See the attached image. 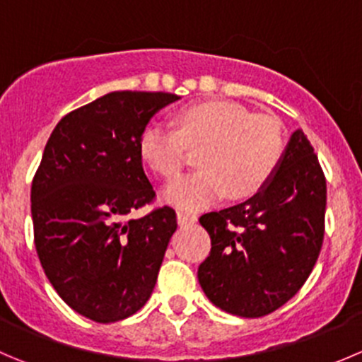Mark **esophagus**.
<instances>
[{"label": "esophagus", "instance_id": "obj_1", "mask_svg": "<svg viewBox=\"0 0 362 362\" xmlns=\"http://www.w3.org/2000/svg\"><path fill=\"white\" fill-rule=\"evenodd\" d=\"M177 221H178V224H180V226H185V224L196 223V216H194V214L182 212V210H178V212H177Z\"/></svg>", "mask_w": 362, "mask_h": 362}]
</instances>
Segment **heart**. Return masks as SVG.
<instances>
[{
  "label": "heart",
  "mask_w": 362,
  "mask_h": 362,
  "mask_svg": "<svg viewBox=\"0 0 362 362\" xmlns=\"http://www.w3.org/2000/svg\"><path fill=\"white\" fill-rule=\"evenodd\" d=\"M189 146H203L202 170L182 175L163 189V199L177 209L202 210L226 192L245 199L259 191L281 160L285 139L278 118L252 115L228 100L189 106L178 115V131L153 122L139 143L143 160L164 178L184 168Z\"/></svg>",
  "instance_id": "obj_1"
}]
</instances>
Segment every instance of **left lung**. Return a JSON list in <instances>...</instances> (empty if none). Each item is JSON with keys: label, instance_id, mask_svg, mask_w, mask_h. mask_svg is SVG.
Instances as JSON below:
<instances>
[{"label": "left lung", "instance_id": "left-lung-1", "mask_svg": "<svg viewBox=\"0 0 362 362\" xmlns=\"http://www.w3.org/2000/svg\"><path fill=\"white\" fill-rule=\"evenodd\" d=\"M325 202L324 171L297 129L274 175L252 198L199 217L212 242L198 267L210 303L244 318L265 317L288 303L320 255Z\"/></svg>", "mask_w": 362, "mask_h": 362}]
</instances>
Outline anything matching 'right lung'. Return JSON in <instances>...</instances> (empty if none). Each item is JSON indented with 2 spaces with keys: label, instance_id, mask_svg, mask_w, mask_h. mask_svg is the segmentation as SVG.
I'll return each mask as SVG.
<instances>
[{
  "label": "right lung",
  "instance_id": "right-lung-1",
  "mask_svg": "<svg viewBox=\"0 0 362 362\" xmlns=\"http://www.w3.org/2000/svg\"><path fill=\"white\" fill-rule=\"evenodd\" d=\"M180 97L111 92L59 120L31 184L35 247L45 276L76 313L99 324L141 310L177 214L132 210L156 198L139 143L150 118Z\"/></svg>",
  "mask_w": 362,
  "mask_h": 362
}]
</instances>
